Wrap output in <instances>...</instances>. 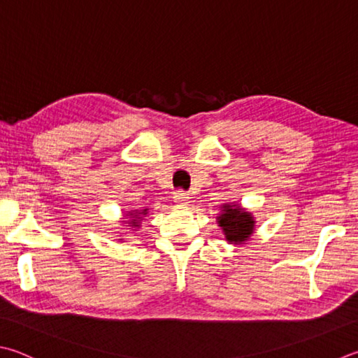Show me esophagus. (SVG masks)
Instances as JSON below:
<instances>
[{
    "label": "esophagus",
    "instance_id": "obj_1",
    "mask_svg": "<svg viewBox=\"0 0 358 358\" xmlns=\"http://www.w3.org/2000/svg\"><path fill=\"white\" fill-rule=\"evenodd\" d=\"M187 199H189V194H187L186 191H181V189H178V191H175V192H173V200H175V203H178V205H185V203H187Z\"/></svg>",
    "mask_w": 358,
    "mask_h": 358
}]
</instances>
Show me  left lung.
<instances>
[{
    "mask_svg": "<svg viewBox=\"0 0 358 358\" xmlns=\"http://www.w3.org/2000/svg\"><path fill=\"white\" fill-rule=\"evenodd\" d=\"M217 224L222 229L225 239L230 244H243L252 236L255 220L252 213L235 203H225L220 206Z\"/></svg>",
    "mask_w": 358,
    "mask_h": 358,
    "instance_id": "1",
    "label": "left lung"
}]
</instances>
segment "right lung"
I'll list each match as a JSON object with an SVG mask.
<instances>
[{
  "instance_id": "add662e5",
  "label": "right lung",
  "mask_w": 358,
  "mask_h": 358,
  "mask_svg": "<svg viewBox=\"0 0 358 358\" xmlns=\"http://www.w3.org/2000/svg\"><path fill=\"white\" fill-rule=\"evenodd\" d=\"M127 214L129 217H131V219H129L128 224H131V227H134V229H136V227L141 225L139 220H142V216H145V214H147V208H145V210H142V211H128Z\"/></svg>"
}]
</instances>
